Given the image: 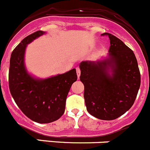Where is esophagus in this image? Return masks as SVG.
Here are the masks:
<instances>
[{
    "label": "esophagus",
    "instance_id": "34e87169",
    "mask_svg": "<svg viewBox=\"0 0 150 150\" xmlns=\"http://www.w3.org/2000/svg\"><path fill=\"white\" fill-rule=\"evenodd\" d=\"M76 73H77V76H78V79L79 78V76L81 74V70L79 67L76 68Z\"/></svg>",
    "mask_w": 150,
    "mask_h": 150
}]
</instances>
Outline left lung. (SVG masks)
I'll return each mask as SVG.
<instances>
[{"mask_svg":"<svg viewBox=\"0 0 150 150\" xmlns=\"http://www.w3.org/2000/svg\"><path fill=\"white\" fill-rule=\"evenodd\" d=\"M110 40L109 58L80 63L87 110L95 117L112 120L131 108L141 84V74L133 52L120 39L104 33ZM111 69L112 75L108 71Z\"/></svg>","mask_w":150,"mask_h":150,"instance_id":"8db88e82","label":"left lung"}]
</instances>
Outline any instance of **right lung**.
Wrapping results in <instances>:
<instances>
[{"mask_svg": "<svg viewBox=\"0 0 150 150\" xmlns=\"http://www.w3.org/2000/svg\"><path fill=\"white\" fill-rule=\"evenodd\" d=\"M44 33L36 31L15 47L8 71V86L14 101L28 118L38 123L54 122L64 114L68 93L77 79L75 69L45 79L28 74L24 65L27 44Z\"/></svg>", "mask_w": 150, "mask_h": 150, "instance_id": "obj_1", "label": "right lung"}]
</instances>
